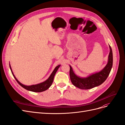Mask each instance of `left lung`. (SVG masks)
<instances>
[{
	"mask_svg": "<svg viewBox=\"0 0 125 125\" xmlns=\"http://www.w3.org/2000/svg\"><path fill=\"white\" fill-rule=\"evenodd\" d=\"M109 53L108 57V62L106 66L101 71L95 73H92L86 77L77 76L74 73L72 66L70 65V76L72 84L80 89L88 90L98 86L104 83L108 77L113 66V52L109 45Z\"/></svg>",
	"mask_w": 125,
	"mask_h": 125,
	"instance_id": "1",
	"label": "left lung"
}]
</instances>
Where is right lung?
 I'll return each instance as SVG.
<instances>
[{"label":"right lung","instance_id":"right-lung-1","mask_svg":"<svg viewBox=\"0 0 125 125\" xmlns=\"http://www.w3.org/2000/svg\"><path fill=\"white\" fill-rule=\"evenodd\" d=\"M60 66L61 65H58V66H56L55 67L54 70L53 71V72H52V73L50 75V76L49 77L48 79L47 80H45V81L43 82L37 84H34V85H25L22 83H21L20 82L17 80V78L16 77V76H15V75H14L12 72L11 66H10V64L9 63L10 70L11 71V73L13 75L14 78H15V80L17 81V82L18 83V84L20 85L21 86H22L23 88L26 89V90L29 91L33 92H42L48 90V89L51 86V85L53 83V79H54L55 74L57 72V71H58V70L59 69V67H60Z\"/></svg>","mask_w":125,"mask_h":125}]
</instances>
